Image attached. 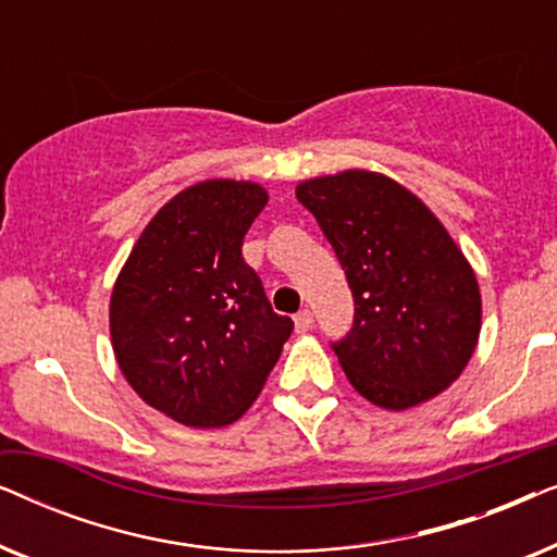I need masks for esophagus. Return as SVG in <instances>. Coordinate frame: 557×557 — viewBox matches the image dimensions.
I'll use <instances>...</instances> for the list:
<instances>
[{
    "label": "esophagus",
    "instance_id": "1",
    "mask_svg": "<svg viewBox=\"0 0 557 557\" xmlns=\"http://www.w3.org/2000/svg\"><path fill=\"white\" fill-rule=\"evenodd\" d=\"M294 326H296V332L299 334H304V332H309L311 326H314V314H311L309 309H304V311H299V314L294 317Z\"/></svg>",
    "mask_w": 557,
    "mask_h": 557
}]
</instances>
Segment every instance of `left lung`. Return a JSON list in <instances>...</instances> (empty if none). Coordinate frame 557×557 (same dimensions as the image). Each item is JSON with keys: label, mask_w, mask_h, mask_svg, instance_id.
<instances>
[{"label": "left lung", "mask_w": 557, "mask_h": 557, "mask_svg": "<svg viewBox=\"0 0 557 557\" xmlns=\"http://www.w3.org/2000/svg\"><path fill=\"white\" fill-rule=\"evenodd\" d=\"M332 243L355 296V324L334 345L364 400L406 410L467 368L482 330L476 273L444 223L400 182L345 170L296 185Z\"/></svg>", "instance_id": "1"}]
</instances>
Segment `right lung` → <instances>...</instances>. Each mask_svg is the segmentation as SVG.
<instances>
[{"mask_svg": "<svg viewBox=\"0 0 557 557\" xmlns=\"http://www.w3.org/2000/svg\"><path fill=\"white\" fill-rule=\"evenodd\" d=\"M265 202L258 182L185 187L149 220L113 284L121 375L147 406L189 429L238 421L294 330L240 253Z\"/></svg>", "mask_w": 557, "mask_h": 557, "instance_id": "1", "label": "right lung"}]
</instances>
